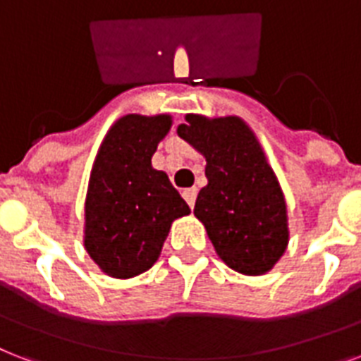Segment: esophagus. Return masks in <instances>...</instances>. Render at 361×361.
Listing matches in <instances>:
<instances>
[{
    "instance_id": "esophagus-1",
    "label": "esophagus",
    "mask_w": 361,
    "mask_h": 361,
    "mask_svg": "<svg viewBox=\"0 0 361 361\" xmlns=\"http://www.w3.org/2000/svg\"><path fill=\"white\" fill-rule=\"evenodd\" d=\"M183 198H185V202L189 204V207L192 209L195 207V202H196V195H198V190H196V187H190V189H183Z\"/></svg>"
}]
</instances>
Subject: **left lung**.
<instances>
[{
	"label": "left lung",
	"mask_w": 361,
	"mask_h": 361,
	"mask_svg": "<svg viewBox=\"0 0 361 361\" xmlns=\"http://www.w3.org/2000/svg\"><path fill=\"white\" fill-rule=\"evenodd\" d=\"M185 120L178 135L207 161L196 219L230 269L248 276L271 271L289 241L287 209L256 135L237 116L187 114Z\"/></svg>",
	"instance_id": "left-lung-1"
}]
</instances>
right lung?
Here are the masks:
<instances>
[{
    "instance_id": "right-lung-1",
    "label": "right lung",
    "mask_w": 361,
    "mask_h": 361,
    "mask_svg": "<svg viewBox=\"0 0 361 361\" xmlns=\"http://www.w3.org/2000/svg\"><path fill=\"white\" fill-rule=\"evenodd\" d=\"M169 114H126L96 155L85 202V248L113 278L148 271L161 254L171 224L190 209L152 155L169 133Z\"/></svg>"
}]
</instances>
